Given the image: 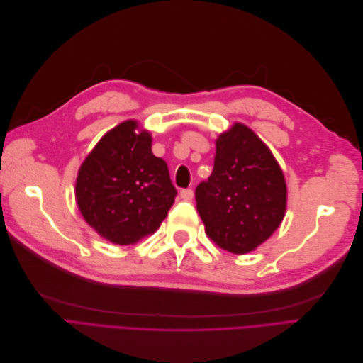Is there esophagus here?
Returning a JSON list of instances; mask_svg holds the SVG:
<instances>
[{
	"mask_svg": "<svg viewBox=\"0 0 363 363\" xmlns=\"http://www.w3.org/2000/svg\"><path fill=\"white\" fill-rule=\"evenodd\" d=\"M180 196L184 201H191L194 199V191L192 189H182Z\"/></svg>",
	"mask_w": 363,
	"mask_h": 363,
	"instance_id": "1",
	"label": "esophagus"
}]
</instances>
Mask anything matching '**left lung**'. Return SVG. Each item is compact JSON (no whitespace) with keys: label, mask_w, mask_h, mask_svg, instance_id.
I'll return each instance as SVG.
<instances>
[{"label":"left lung","mask_w":363,"mask_h":363,"mask_svg":"<svg viewBox=\"0 0 363 363\" xmlns=\"http://www.w3.org/2000/svg\"><path fill=\"white\" fill-rule=\"evenodd\" d=\"M286 182L269 148L236 123L216 139L213 171L195 189L206 233L216 245L245 255L276 232L286 211Z\"/></svg>","instance_id":"1"}]
</instances>
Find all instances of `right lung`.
<instances>
[{"instance_id":"obj_1","label":"right lung","mask_w":363,"mask_h":363,"mask_svg":"<svg viewBox=\"0 0 363 363\" xmlns=\"http://www.w3.org/2000/svg\"><path fill=\"white\" fill-rule=\"evenodd\" d=\"M124 121L91 151L75 183V200L86 223L118 245L135 244L160 227L177 189L168 164L151 151V135Z\"/></svg>"}]
</instances>
